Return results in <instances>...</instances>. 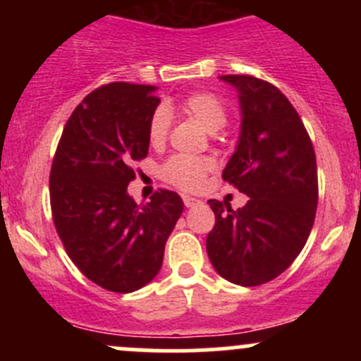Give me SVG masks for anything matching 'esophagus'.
Wrapping results in <instances>:
<instances>
[{
	"label": "esophagus",
	"mask_w": 361,
	"mask_h": 361,
	"mask_svg": "<svg viewBox=\"0 0 361 361\" xmlns=\"http://www.w3.org/2000/svg\"><path fill=\"white\" fill-rule=\"evenodd\" d=\"M183 204L187 207H194V206H197V204H201V201H199V199L190 197V195H183Z\"/></svg>",
	"instance_id": "esophagus-1"
}]
</instances>
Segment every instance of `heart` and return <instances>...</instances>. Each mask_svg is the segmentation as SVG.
<instances>
[{
    "instance_id": "obj_1",
    "label": "heart",
    "mask_w": 361,
    "mask_h": 361,
    "mask_svg": "<svg viewBox=\"0 0 361 361\" xmlns=\"http://www.w3.org/2000/svg\"><path fill=\"white\" fill-rule=\"evenodd\" d=\"M180 110L209 133H216L227 123L228 111L224 101L207 90H195L181 99ZM171 113L166 106H157L148 120L147 136L150 147L160 148L169 137ZM214 167V162L206 155L176 154L160 166L159 174L166 183L185 192H195L202 187L206 174Z\"/></svg>"
}]
</instances>
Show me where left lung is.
<instances>
[{
    "label": "left lung",
    "mask_w": 361,
    "mask_h": 361,
    "mask_svg": "<svg viewBox=\"0 0 361 361\" xmlns=\"http://www.w3.org/2000/svg\"><path fill=\"white\" fill-rule=\"evenodd\" d=\"M239 90L243 122L225 181L250 201L239 209L211 199L214 227L206 250L221 278L258 286L285 272L304 248L318 206L311 137L288 97L251 75H224Z\"/></svg>",
    "instance_id": "obj_1"
}]
</instances>
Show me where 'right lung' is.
<instances>
[{"mask_svg": "<svg viewBox=\"0 0 361 361\" xmlns=\"http://www.w3.org/2000/svg\"><path fill=\"white\" fill-rule=\"evenodd\" d=\"M154 85L113 82L83 97L64 126L50 169V207L73 264L108 292L130 293L157 276L183 201L160 188L136 204L130 164L148 155Z\"/></svg>", "mask_w": 361, "mask_h": 361, "instance_id": "add662e5", "label": "right lung"}]
</instances>
